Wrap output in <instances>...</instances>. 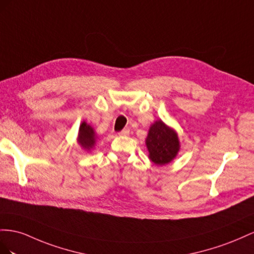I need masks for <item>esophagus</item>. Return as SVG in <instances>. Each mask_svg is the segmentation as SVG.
Instances as JSON below:
<instances>
[{
    "label": "esophagus",
    "mask_w": 254,
    "mask_h": 254,
    "mask_svg": "<svg viewBox=\"0 0 254 254\" xmlns=\"http://www.w3.org/2000/svg\"><path fill=\"white\" fill-rule=\"evenodd\" d=\"M120 136H127L128 134H129V129H127V128H123L121 132H119L118 133Z\"/></svg>",
    "instance_id": "34e87169"
}]
</instances>
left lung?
<instances>
[{
	"label": "left lung",
	"mask_w": 254,
	"mask_h": 254,
	"mask_svg": "<svg viewBox=\"0 0 254 254\" xmlns=\"http://www.w3.org/2000/svg\"><path fill=\"white\" fill-rule=\"evenodd\" d=\"M149 158L157 166L170 163L180 151V141L175 129L166 126L162 120L155 121L149 128L146 138Z\"/></svg>",
	"instance_id": "8db88e82"
}]
</instances>
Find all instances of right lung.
Listing matches in <instances>:
<instances>
[{"mask_svg":"<svg viewBox=\"0 0 254 254\" xmlns=\"http://www.w3.org/2000/svg\"><path fill=\"white\" fill-rule=\"evenodd\" d=\"M97 141V135L95 133L93 127L88 125V123L83 121L82 125L79 126L78 129V136H77V142L79 143L84 150L90 151L95 147Z\"/></svg>","mask_w":254,"mask_h":254,"instance_id":"right-lung-1","label":"right lung"}]
</instances>
